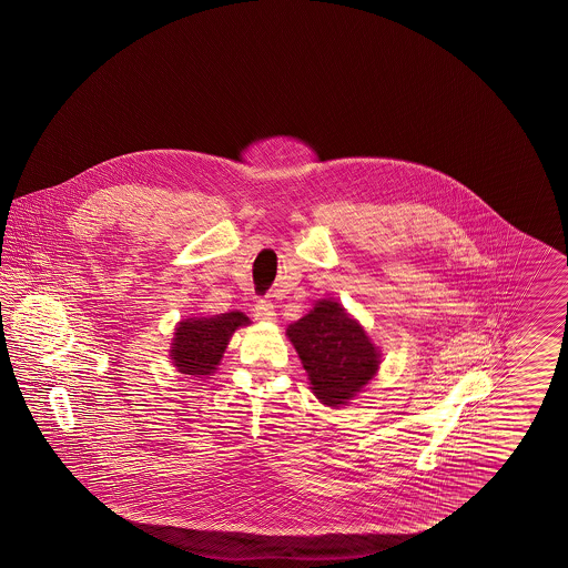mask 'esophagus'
Listing matches in <instances>:
<instances>
[{"label": "esophagus", "mask_w": 568, "mask_h": 568, "mask_svg": "<svg viewBox=\"0 0 568 568\" xmlns=\"http://www.w3.org/2000/svg\"><path fill=\"white\" fill-rule=\"evenodd\" d=\"M254 316L260 318V321H276V306H274V302L266 301V298L255 302Z\"/></svg>", "instance_id": "obj_1"}]
</instances>
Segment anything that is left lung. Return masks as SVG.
<instances>
[{
	"label": "left lung",
	"instance_id": "left-lung-1",
	"mask_svg": "<svg viewBox=\"0 0 568 568\" xmlns=\"http://www.w3.org/2000/svg\"><path fill=\"white\" fill-rule=\"evenodd\" d=\"M313 384L316 398L347 404L379 367V353L338 302L321 301L286 331Z\"/></svg>",
	"mask_w": 568,
	"mask_h": 568
}]
</instances>
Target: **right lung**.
<instances>
[{
    "mask_svg": "<svg viewBox=\"0 0 568 568\" xmlns=\"http://www.w3.org/2000/svg\"><path fill=\"white\" fill-rule=\"evenodd\" d=\"M250 325L243 313H225L211 318H189L176 326L170 357L181 374H213L217 367L227 341L237 326Z\"/></svg>",
    "mask_w": 568,
    "mask_h": 568,
    "instance_id": "obj_1",
    "label": "right lung"
}]
</instances>
